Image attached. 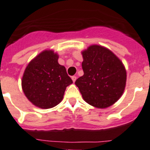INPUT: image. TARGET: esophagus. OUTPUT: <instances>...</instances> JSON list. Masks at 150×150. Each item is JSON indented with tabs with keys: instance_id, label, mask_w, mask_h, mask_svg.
Listing matches in <instances>:
<instances>
[{
	"instance_id": "34e87169",
	"label": "esophagus",
	"mask_w": 150,
	"mask_h": 150,
	"mask_svg": "<svg viewBox=\"0 0 150 150\" xmlns=\"http://www.w3.org/2000/svg\"><path fill=\"white\" fill-rule=\"evenodd\" d=\"M72 80H73V82H75V81H76V76H73L72 77Z\"/></svg>"
}]
</instances>
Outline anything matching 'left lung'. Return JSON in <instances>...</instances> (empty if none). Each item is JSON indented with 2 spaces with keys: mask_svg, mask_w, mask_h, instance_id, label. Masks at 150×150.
<instances>
[{
  "mask_svg": "<svg viewBox=\"0 0 150 150\" xmlns=\"http://www.w3.org/2000/svg\"><path fill=\"white\" fill-rule=\"evenodd\" d=\"M82 56L84 74L75 84L83 99L100 109L114 104L124 92L127 82L122 62L108 48L96 44L82 51Z\"/></svg>",
  "mask_w": 150,
  "mask_h": 150,
  "instance_id": "obj_1",
  "label": "left lung"
}]
</instances>
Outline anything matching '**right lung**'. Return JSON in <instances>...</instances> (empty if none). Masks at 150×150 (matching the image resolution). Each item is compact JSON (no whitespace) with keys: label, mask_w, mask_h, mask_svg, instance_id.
<instances>
[{"label":"right lung","mask_w":150,"mask_h":150,"mask_svg":"<svg viewBox=\"0 0 150 150\" xmlns=\"http://www.w3.org/2000/svg\"><path fill=\"white\" fill-rule=\"evenodd\" d=\"M58 58L53 50H44L30 62L23 74V93L39 108L50 109L59 104L67 86L73 83L66 68L58 63Z\"/></svg>","instance_id":"1"}]
</instances>
